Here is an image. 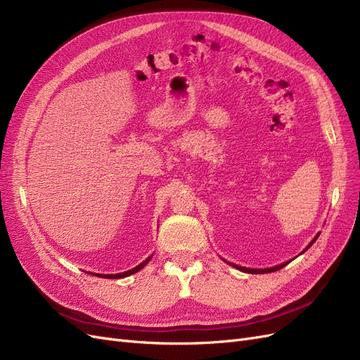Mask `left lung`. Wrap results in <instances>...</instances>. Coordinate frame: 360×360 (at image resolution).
<instances>
[{
	"label": "left lung",
	"mask_w": 360,
	"mask_h": 360,
	"mask_svg": "<svg viewBox=\"0 0 360 360\" xmlns=\"http://www.w3.org/2000/svg\"><path fill=\"white\" fill-rule=\"evenodd\" d=\"M319 236H320V233L317 234V236H315L314 238H312V242L307 246V249H304V250H308L311 246H312V243L315 242V240H317V238H319ZM304 250H303V252H304ZM288 263H290V261H288ZM288 263H284V264H279V266H275V267H270V269H248V267H242V266H236V264H231L233 267H236V269H238V270H242V271H246V274H270V271H276V270H279V269H282V267H285Z\"/></svg>",
	"instance_id": "8db88e82"
}]
</instances>
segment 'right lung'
Returning <instances> with one entry per match:
<instances>
[{"mask_svg": "<svg viewBox=\"0 0 360 360\" xmlns=\"http://www.w3.org/2000/svg\"><path fill=\"white\" fill-rule=\"evenodd\" d=\"M151 259V257H148L146 261H143V263L141 264H138L136 267H134L132 270H127V271H123V274H114V275H101V274H94V275H97L99 278H108V279H118V278H126V276H129V275H134V274H136V271H139L141 269H143L148 261Z\"/></svg>", "mask_w": 360, "mask_h": 360, "instance_id": "right-lung-1", "label": "right lung"}]
</instances>
